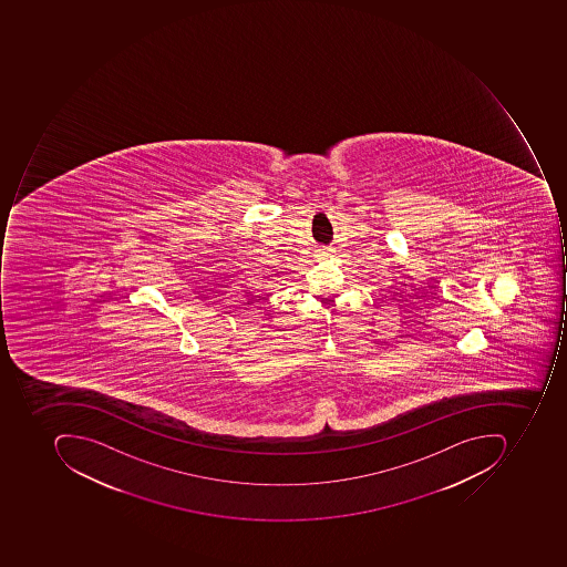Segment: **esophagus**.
Masks as SVG:
<instances>
[{
    "instance_id": "1",
    "label": "esophagus",
    "mask_w": 567,
    "mask_h": 567,
    "mask_svg": "<svg viewBox=\"0 0 567 567\" xmlns=\"http://www.w3.org/2000/svg\"><path fill=\"white\" fill-rule=\"evenodd\" d=\"M319 252H320V256L326 257V256H329L330 252H332V248L322 247V248H320Z\"/></svg>"
}]
</instances>
